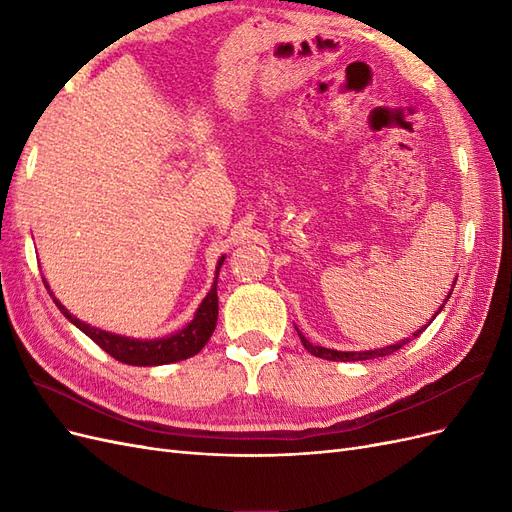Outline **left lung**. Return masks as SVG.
Here are the masks:
<instances>
[{
  "label": "left lung",
  "instance_id": "left-lung-1",
  "mask_svg": "<svg viewBox=\"0 0 512 512\" xmlns=\"http://www.w3.org/2000/svg\"><path fill=\"white\" fill-rule=\"evenodd\" d=\"M457 282V280H455ZM453 288H455V284H453ZM453 292V290H451ZM451 292H448V297H446V301L448 299H451ZM444 301V303H446ZM444 307V305H442ZM442 307L438 309V312H436V316L442 312ZM433 320V318H431ZM431 320H429V324H431ZM427 329V324H425V327L421 329V331H416L414 333V337H418V335H421L423 331ZM299 337H301V342H303V346H305V350L307 352H312L314 356H318V359H327V361H367V359H378V356H389V354H393V352H397L401 346H404V344H408L410 342V339L412 337H408V339H401V342L399 344H395V346H386V348H380V350H367V352H339V350H329V348H322V346H312V344H309L307 342V339L299 333Z\"/></svg>",
  "mask_w": 512,
  "mask_h": 512
}]
</instances>
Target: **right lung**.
I'll use <instances>...</instances> for the list:
<instances>
[{"instance_id": "add662e5", "label": "right lung", "mask_w": 512, "mask_h": 512, "mask_svg": "<svg viewBox=\"0 0 512 512\" xmlns=\"http://www.w3.org/2000/svg\"><path fill=\"white\" fill-rule=\"evenodd\" d=\"M222 262H224V256L218 262V273H220ZM53 301L59 307V312L64 314L74 327H79L89 339H94V342L106 354H111L115 361L126 363V365H138V367L166 365V363L190 359V356L198 354L209 342V337L215 331V322H218V277H215L213 288L209 290L205 301L200 303L198 312L188 327L164 339H151V342H141V339L121 337V335H113V333L89 327V324L74 318L57 299Z\"/></svg>"}]
</instances>
